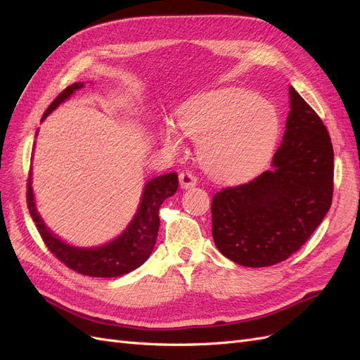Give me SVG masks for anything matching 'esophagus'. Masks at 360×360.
<instances>
[{
  "instance_id": "esophagus-1",
  "label": "esophagus",
  "mask_w": 360,
  "mask_h": 360,
  "mask_svg": "<svg viewBox=\"0 0 360 360\" xmlns=\"http://www.w3.org/2000/svg\"><path fill=\"white\" fill-rule=\"evenodd\" d=\"M179 179H180V186L183 189H191L197 186V177H195L191 171L180 172Z\"/></svg>"
}]
</instances>
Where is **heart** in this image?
I'll return each instance as SVG.
<instances>
[{
    "label": "heart",
    "instance_id": "obj_1",
    "mask_svg": "<svg viewBox=\"0 0 360 360\" xmlns=\"http://www.w3.org/2000/svg\"><path fill=\"white\" fill-rule=\"evenodd\" d=\"M179 127L198 143L202 168L224 181L252 176L274 155L279 117L269 102L234 90L209 93L179 112ZM162 139L171 150L181 148L176 129L167 124Z\"/></svg>",
    "mask_w": 360,
    "mask_h": 360
}]
</instances>
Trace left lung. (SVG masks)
<instances>
[{
	"label": "left lung",
	"mask_w": 360,
	"mask_h": 360,
	"mask_svg": "<svg viewBox=\"0 0 360 360\" xmlns=\"http://www.w3.org/2000/svg\"><path fill=\"white\" fill-rule=\"evenodd\" d=\"M271 169L214 193L212 236L221 254L246 267L274 266L299 250L333 197L328 129L290 86V114Z\"/></svg>",
	"instance_id": "obj_1"
}]
</instances>
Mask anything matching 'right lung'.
<instances>
[{"label":"right lung","instance_id":"add662e5","mask_svg":"<svg viewBox=\"0 0 360 360\" xmlns=\"http://www.w3.org/2000/svg\"><path fill=\"white\" fill-rule=\"evenodd\" d=\"M82 82L69 85L49 105L41 120H45L61 102L69 99L76 90L82 89ZM27 186V204L30 214L32 221L36 222L43 242H45L51 252L61 263L75 270L76 274L94 278H117L135 270L150 257L151 250L156 245L160 225L158 214L159 207L163 201L177 192L179 177L176 172H169L147 181L134 219L130 221L126 230L115 240L99 248H76L64 243L57 236H53L36 210L34 195H32L31 188V172Z\"/></svg>","mask_w":360,"mask_h":360}]
</instances>
